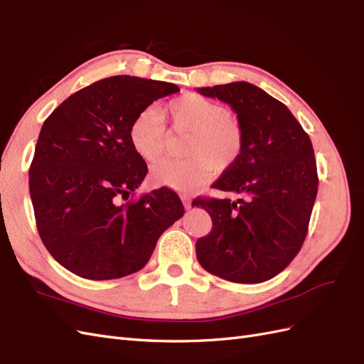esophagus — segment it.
Instances as JSON below:
<instances>
[{"label":"esophagus","instance_id":"esophagus-1","mask_svg":"<svg viewBox=\"0 0 364 364\" xmlns=\"http://www.w3.org/2000/svg\"><path fill=\"white\" fill-rule=\"evenodd\" d=\"M181 199H182L183 206H185L186 209H190V208H191V199H190L188 196H181Z\"/></svg>","mask_w":364,"mask_h":364}]
</instances>
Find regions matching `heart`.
Returning <instances> with one entry per match:
<instances>
[{
    "instance_id": "1",
    "label": "heart",
    "mask_w": 364,
    "mask_h": 364,
    "mask_svg": "<svg viewBox=\"0 0 364 364\" xmlns=\"http://www.w3.org/2000/svg\"><path fill=\"white\" fill-rule=\"evenodd\" d=\"M171 126L188 130L186 159H164L151 170L158 185L176 191H191L206 182L211 173H222L234 165L243 150V130L228 109L199 94L188 92L165 106ZM129 139L138 155L149 162L158 161L165 150V123L153 107L139 112L129 127Z\"/></svg>"
}]
</instances>
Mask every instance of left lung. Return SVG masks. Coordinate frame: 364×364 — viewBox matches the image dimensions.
<instances>
[{"mask_svg": "<svg viewBox=\"0 0 364 364\" xmlns=\"http://www.w3.org/2000/svg\"><path fill=\"white\" fill-rule=\"evenodd\" d=\"M237 114L243 150L213 183L238 199L197 197L213 229L197 240L200 266L230 282L258 284L281 273L301 250L317 196L311 139L289 107L247 82L199 87Z\"/></svg>", "mask_w": 364, "mask_h": 364, "instance_id": "obj_1", "label": "left lung"}]
</instances>
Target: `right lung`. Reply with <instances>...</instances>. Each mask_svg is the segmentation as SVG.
Instances as JSON below:
<instances>
[{"label":"right lung","instance_id":"1","mask_svg":"<svg viewBox=\"0 0 364 364\" xmlns=\"http://www.w3.org/2000/svg\"><path fill=\"white\" fill-rule=\"evenodd\" d=\"M179 87L114 75L74 92L43 123L28 185L38 232L60 266L86 279H117L146 266L165 229L183 215L179 196L138 199L147 164L129 139L134 118Z\"/></svg>","mask_w":364,"mask_h":364}]
</instances>
